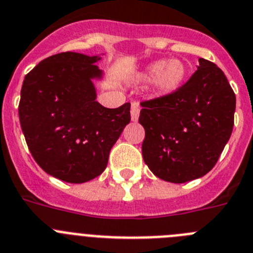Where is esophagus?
Here are the masks:
<instances>
[{
	"label": "esophagus",
	"mask_w": 253,
	"mask_h": 253,
	"mask_svg": "<svg viewBox=\"0 0 253 253\" xmlns=\"http://www.w3.org/2000/svg\"><path fill=\"white\" fill-rule=\"evenodd\" d=\"M140 109H141V107H140L139 103H136V102L132 103V105H131V120L132 121L139 120Z\"/></svg>",
	"instance_id": "1"
}]
</instances>
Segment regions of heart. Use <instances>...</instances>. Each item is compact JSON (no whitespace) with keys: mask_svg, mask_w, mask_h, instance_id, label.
<instances>
[{"mask_svg":"<svg viewBox=\"0 0 253 253\" xmlns=\"http://www.w3.org/2000/svg\"><path fill=\"white\" fill-rule=\"evenodd\" d=\"M186 66L181 61L160 60L149 66L145 71V78L157 80L158 90L167 94L179 87L186 78Z\"/></svg>","mask_w":253,"mask_h":253,"instance_id":"heart-1","label":"heart"}]
</instances>
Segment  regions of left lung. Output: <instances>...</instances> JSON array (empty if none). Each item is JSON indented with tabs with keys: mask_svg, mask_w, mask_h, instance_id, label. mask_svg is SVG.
Segmentation results:
<instances>
[{
	"mask_svg": "<svg viewBox=\"0 0 253 253\" xmlns=\"http://www.w3.org/2000/svg\"><path fill=\"white\" fill-rule=\"evenodd\" d=\"M200 66L183 85L141 102L142 158L154 174L184 183L210 172L232 135L236 94L215 63Z\"/></svg>",
	"mask_w": 253,
	"mask_h": 253,
	"instance_id": "1",
	"label": "left lung"
}]
</instances>
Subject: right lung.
Returning <instances> with one entry per match:
<instances>
[{"label": "right lung", "mask_w": 253, "mask_h": 253, "mask_svg": "<svg viewBox=\"0 0 253 253\" xmlns=\"http://www.w3.org/2000/svg\"><path fill=\"white\" fill-rule=\"evenodd\" d=\"M98 60L53 54L26 74L21 86L19 118L29 151L44 172L69 183L102 174L131 121L129 103L111 109L95 100L91 79L102 76Z\"/></svg>", "instance_id": "1"}]
</instances>
